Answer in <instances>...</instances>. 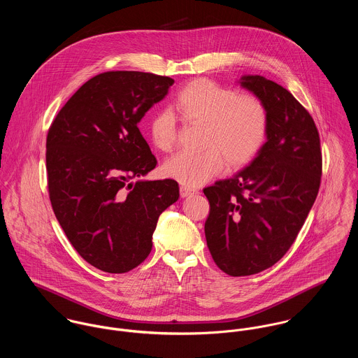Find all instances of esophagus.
<instances>
[{
    "label": "esophagus",
    "instance_id": "obj_1",
    "mask_svg": "<svg viewBox=\"0 0 358 358\" xmlns=\"http://www.w3.org/2000/svg\"><path fill=\"white\" fill-rule=\"evenodd\" d=\"M197 190L196 189H192V187H187V186H180V197H190L193 194H196Z\"/></svg>",
    "mask_w": 358,
    "mask_h": 358
}]
</instances>
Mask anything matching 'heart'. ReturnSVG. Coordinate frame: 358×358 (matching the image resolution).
<instances>
[{
    "label": "heart",
    "mask_w": 358,
    "mask_h": 358,
    "mask_svg": "<svg viewBox=\"0 0 358 358\" xmlns=\"http://www.w3.org/2000/svg\"><path fill=\"white\" fill-rule=\"evenodd\" d=\"M183 122L204 125L200 153H178L162 166L164 173L186 186H200L224 165L238 169L260 150L267 134V111L254 95L199 78L185 85L171 106ZM149 136L159 152H171L178 139L173 117L166 111L149 121Z\"/></svg>",
    "instance_id": "1"
}]
</instances>
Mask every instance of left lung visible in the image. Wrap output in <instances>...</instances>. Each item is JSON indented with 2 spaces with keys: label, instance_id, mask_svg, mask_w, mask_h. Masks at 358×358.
Segmentation results:
<instances>
[{
  "label": "left lung",
  "instance_id": "obj_1",
  "mask_svg": "<svg viewBox=\"0 0 358 358\" xmlns=\"http://www.w3.org/2000/svg\"><path fill=\"white\" fill-rule=\"evenodd\" d=\"M243 88L267 111V142L234 176L205 187V238L212 259L229 275L260 273L294 244L318 194L322 158L317 127L294 95L262 76Z\"/></svg>",
  "mask_w": 358,
  "mask_h": 358
}]
</instances>
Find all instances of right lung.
I'll return each instance as SVG.
<instances>
[{
    "label": "right lung",
    "mask_w": 358,
    "mask_h": 358,
    "mask_svg": "<svg viewBox=\"0 0 358 358\" xmlns=\"http://www.w3.org/2000/svg\"><path fill=\"white\" fill-rule=\"evenodd\" d=\"M169 77L106 71L60 108L47 136L52 208L74 250L106 273H127L152 251L159 215L179 199L173 179L138 180L157 159L138 124Z\"/></svg>",
    "instance_id": "obj_1"
}]
</instances>
